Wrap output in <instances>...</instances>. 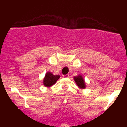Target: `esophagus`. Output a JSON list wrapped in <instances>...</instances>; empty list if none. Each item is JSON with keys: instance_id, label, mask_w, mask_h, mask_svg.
Listing matches in <instances>:
<instances>
[{"instance_id": "esophagus-1", "label": "esophagus", "mask_w": 127, "mask_h": 127, "mask_svg": "<svg viewBox=\"0 0 127 127\" xmlns=\"http://www.w3.org/2000/svg\"><path fill=\"white\" fill-rule=\"evenodd\" d=\"M69 74H66V75H63V77H65V78H67V77H69Z\"/></svg>"}]
</instances>
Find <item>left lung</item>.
I'll use <instances>...</instances> for the list:
<instances>
[{"label": "left lung", "mask_w": 127, "mask_h": 127, "mask_svg": "<svg viewBox=\"0 0 127 127\" xmlns=\"http://www.w3.org/2000/svg\"><path fill=\"white\" fill-rule=\"evenodd\" d=\"M74 80L77 86L80 89H85L86 87L85 80L83 79L81 75H79L77 76H74Z\"/></svg>", "instance_id": "left-lung-1"}]
</instances>
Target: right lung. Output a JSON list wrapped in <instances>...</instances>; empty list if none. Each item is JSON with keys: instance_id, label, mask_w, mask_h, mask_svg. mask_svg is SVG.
Here are the masks:
<instances>
[{"instance_id": "1", "label": "right lung", "mask_w": 127, "mask_h": 127, "mask_svg": "<svg viewBox=\"0 0 127 127\" xmlns=\"http://www.w3.org/2000/svg\"><path fill=\"white\" fill-rule=\"evenodd\" d=\"M60 78V75H54L52 72L48 71L45 74L43 80V84L46 87H50L55 84Z\"/></svg>"}]
</instances>
